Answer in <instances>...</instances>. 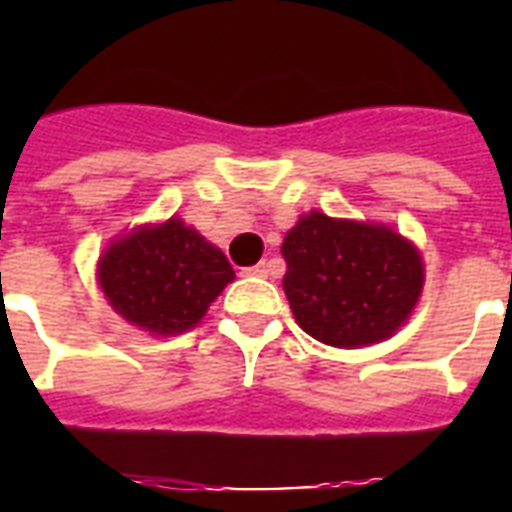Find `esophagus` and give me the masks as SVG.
I'll return each instance as SVG.
<instances>
[{
    "instance_id": "34e87169",
    "label": "esophagus",
    "mask_w": 512,
    "mask_h": 512,
    "mask_svg": "<svg viewBox=\"0 0 512 512\" xmlns=\"http://www.w3.org/2000/svg\"><path fill=\"white\" fill-rule=\"evenodd\" d=\"M244 273H247V276H260V279H263V276H268V273H271V263H257V265H252V268H244Z\"/></svg>"
}]
</instances>
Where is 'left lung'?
<instances>
[{
    "instance_id": "1",
    "label": "left lung",
    "mask_w": 512,
    "mask_h": 512,
    "mask_svg": "<svg viewBox=\"0 0 512 512\" xmlns=\"http://www.w3.org/2000/svg\"><path fill=\"white\" fill-rule=\"evenodd\" d=\"M281 255L297 324L335 348H361L393 335L425 284L417 247L380 223L311 212L284 236Z\"/></svg>"
}]
</instances>
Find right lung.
<instances>
[{"instance_id": "1", "label": "right lung", "mask_w": 512, "mask_h": 512, "mask_svg": "<svg viewBox=\"0 0 512 512\" xmlns=\"http://www.w3.org/2000/svg\"><path fill=\"white\" fill-rule=\"evenodd\" d=\"M231 263L180 217L140 225L98 260V284L122 319L151 335H180L231 284Z\"/></svg>"}]
</instances>
